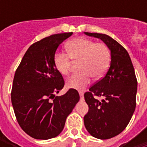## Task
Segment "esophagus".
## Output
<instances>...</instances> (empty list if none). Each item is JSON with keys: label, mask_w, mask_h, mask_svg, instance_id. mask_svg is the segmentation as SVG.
Returning a JSON list of instances; mask_svg holds the SVG:
<instances>
[{"label": "esophagus", "mask_w": 147, "mask_h": 147, "mask_svg": "<svg viewBox=\"0 0 147 147\" xmlns=\"http://www.w3.org/2000/svg\"><path fill=\"white\" fill-rule=\"evenodd\" d=\"M79 94H80V100H84V94L82 92H79Z\"/></svg>", "instance_id": "obj_1"}]
</instances>
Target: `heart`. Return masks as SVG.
<instances>
[{"mask_svg": "<svg viewBox=\"0 0 147 147\" xmlns=\"http://www.w3.org/2000/svg\"><path fill=\"white\" fill-rule=\"evenodd\" d=\"M68 54L56 52L53 62L57 71L62 76H66L70 70L71 60L80 62L79 71L66 81L67 86L78 91L85 89L92 80L101 78L107 71L111 61V53L105 43L95 42L86 38L78 37L66 43Z\"/></svg>", "mask_w": 147, "mask_h": 147, "instance_id": "b5f03b06", "label": "heart"}]
</instances>
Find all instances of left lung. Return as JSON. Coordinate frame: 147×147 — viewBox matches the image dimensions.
Instances as JSON below:
<instances>
[{
	"instance_id": "8db88e82",
	"label": "left lung",
	"mask_w": 147,
	"mask_h": 147,
	"mask_svg": "<svg viewBox=\"0 0 147 147\" xmlns=\"http://www.w3.org/2000/svg\"><path fill=\"white\" fill-rule=\"evenodd\" d=\"M85 35L100 39L111 51L109 69L85 94L88 112L84 123L92 137L107 140L121 134L130 122L136 107L137 81L128 53L111 36L84 32ZM102 96L100 101L94 95Z\"/></svg>"
}]
</instances>
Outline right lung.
Returning a JSON list of instances; mask_svg holds the SVG:
<instances>
[{
	"mask_svg": "<svg viewBox=\"0 0 147 147\" xmlns=\"http://www.w3.org/2000/svg\"><path fill=\"white\" fill-rule=\"evenodd\" d=\"M72 33L54 34L31 45L15 72L11 92L15 116L22 130L34 139L57 137L80 98L73 88L55 96L65 82L53 58L59 46Z\"/></svg>",
	"mask_w": 147,
	"mask_h": 147,
	"instance_id": "add662e5",
	"label": "right lung"
}]
</instances>
